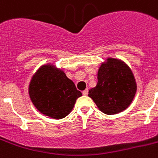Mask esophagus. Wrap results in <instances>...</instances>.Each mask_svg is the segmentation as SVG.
<instances>
[{"mask_svg": "<svg viewBox=\"0 0 158 158\" xmlns=\"http://www.w3.org/2000/svg\"><path fill=\"white\" fill-rule=\"evenodd\" d=\"M88 94H89V89H86L83 91V94L84 95H87Z\"/></svg>", "mask_w": 158, "mask_h": 158, "instance_id": "obj_1", "label": "esophagus"}]
</instances>
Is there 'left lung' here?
<instances>
[{"label": "left lung", "instance_id": "8db88e82", "mask_svg": "<svg viewBox=\"0 0 158 158\" xmlns=\"http://www.w3.org/2000/svg\"><path fill=\"white\" fill-rule=\"evenodd\" d=\"M137 82L130 67L124 61L108 57L98 71V84L89 91L103 114L113 115L124 111L132 103L137 92Z\"/></svg>", "mask_w": 158, "mask_h": 158}]
</instances>
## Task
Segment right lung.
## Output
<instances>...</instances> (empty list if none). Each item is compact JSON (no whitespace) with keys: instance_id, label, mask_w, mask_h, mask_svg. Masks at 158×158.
Listing matches in <instances>:
<instances>
[{"instance_id":"1","label":"right lung","mask_w":158,"mask_h":158,"mask_svg":"<svg viewBox=\"0 0 158 158\" xmlns=\"http://www.w3.org/2000/svg\"><path fill=\"white\" fill-rule=\"evenodd\" d=\"M28 93L36 109L54 119L64 118L69 114L77 98L82 96L64 71L50 62L44 64L33 74Z\"/></svg>"}]
</instances>
